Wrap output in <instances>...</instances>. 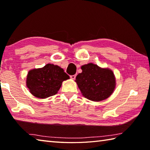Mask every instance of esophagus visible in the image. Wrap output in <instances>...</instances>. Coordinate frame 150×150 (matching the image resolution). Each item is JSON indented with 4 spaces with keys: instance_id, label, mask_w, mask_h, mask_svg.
I'll return each mask as SVG.
<instances>
[{
    "instance_id": "1",
    "label": "esophagus",
    "mask_w": 150,
    "mask_h": 150,
    "mask_svg": "<svg viewBox=\"0 0 150 150\" xmlns=\"http://www.w3.org/2000/svg\"><path fill=\"white\" fill-rule=\"evenodd\" d=\"M70 77H71V79H73V80H74V79H75L76 77V75H71L70 76Z\"/></svg>"
}]
</instances>
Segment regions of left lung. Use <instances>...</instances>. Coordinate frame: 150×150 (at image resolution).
<instances>
[{
    "mask_svg": "<svg viewBox=\"0 0 150 150\" xmlns=\"http://www.w3.org/2000/svg\"><path fill=\"white\" fill-rule=\"evenodd\" d=\"M82 73L76 77L75 82L83 97L100 102L110 97L115 89L116 80L110 68H100L93 63L81 66Z\"/></svg>",
    "mask_w": 150,
    "mask_h": 150,
    "instance_id": "1",
    "label": "left lung"
}]
</instances>
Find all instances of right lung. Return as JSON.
<instances>
[{
  "label": "right lung",
  "mask_w": 150,
  "mask_h": 150,
  "mask_svg": "<svg viewBox=\"0 0 150 150\" xmlns=\"http://www.w3.org/2000/svg\"><path fill=\"white\" fill-rule=\"evenodd\" d=\"M69 79V75L60 66L47 64L42 68L28 71L26 86L34 97L46 98L58 93L62 82Z\"/></svg>",
  "instance_id": "1"
}]
</instances>
